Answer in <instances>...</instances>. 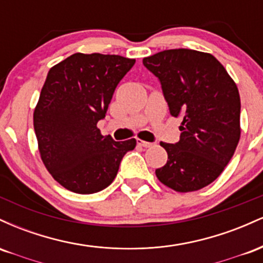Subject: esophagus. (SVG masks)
Segmentation results:
<instances>
[{
  "instance_id": "obj_1",
  "label": "esophagus",
  "mask_w": 263,
  "mask_h": 263,
  "mask_svg": "<svg viewBox=\"0 0 263 263\" xmlns=\"http://www.w3.org/2000/svg\"><path fill=\"white\" fill-rule=\"evenodd\" d=\"M137 144L141 147H144V148H148V147L153 146V143H151V142H146V141H142V140H137Z\"/></svg>"
}]
</instances>
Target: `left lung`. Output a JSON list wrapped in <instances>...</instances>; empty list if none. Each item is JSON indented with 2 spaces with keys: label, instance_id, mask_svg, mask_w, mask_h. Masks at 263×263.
Returning <instances> with one entry per match:
<instances>
[{
  "label": "left lung",
  "instance_id": "obj_1",
  "mask_svg": "<svg viewBox=\"0 0 263 263\" xmlns=\"http://www.w3.org/2000/svg\"><path fill=\"white\" fill-rule=\"evenodd\" d=\"M159 80L172 116L183 119L177 143L161 146L168 161L156 170L164 185L186 193L218 178L240 140L241 102L236 84L209 53L192 49L163 50L143 59Z\"/></svg>",
  "mask_w": 263,
  "mask_h": 263
}]
</instances>
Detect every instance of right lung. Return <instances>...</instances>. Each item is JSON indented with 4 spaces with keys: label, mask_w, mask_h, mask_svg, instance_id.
Masks as SVG:
<instances>
[{
    "label": "right lung",
    "mask_w": 263,
    "mask_h": 263,
    "mask_svg": "<svg viewBox=\"0 0 263 263\" xmlns=\"http://www.w3.org/2000/svg\"><path fill=\"white\" fill-rule=\"evenodd\" d=\"M136 60L110 54L75 53L54 65L33 115L39 152L54 179L70 192L92 194L112 183L136 140L102 136L115 89Z\"/></svg>",
    "instance_id": "add662e5"
}]
</instances>
